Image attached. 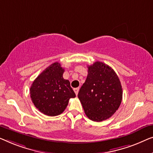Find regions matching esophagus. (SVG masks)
Masks as SVG:
<instances>
[{"instance_id":"esophagus-1","label":"esophagus","mask_w":153,"mask_h":153,"mask_svg":"<svg viewBox=\"0 0 153 153\" xmlns=\"http://www.w3.org/2000/svg\"><path fill=\"white\" fill-rule=\"evenodd\" d=\"M79 87H77V88H74V91H75V93H76V95H77V94H78V92H79Z\"/></svg>"}]
</instances>
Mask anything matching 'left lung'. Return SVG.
Returning <instances> with one entry per match:
<instances>
[{"label": "left lung", "instance_id": "8db88e82", "mask_svg": "<svg viewBox=\"0 0 153 153\" xmlns=\"http://www.w3.org/2000/svg\"><path fill=\"white\" fill-rule=\"evenodd\" d=\"M77 96L87 117L94 121H102L119 109L123 97L122 86L110 66L96 62L88 66L87 79Z\"/></svg>", "mask_w": 153, "mask_h": 153}]
</instances>
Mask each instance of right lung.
<instances>
[{
	"label": "right lung",
	"mask_w": 153,
	"mask_h": 153,
	"mask_svg": "<svg viewBox=\"0 0 153 153\" xmlns=\"http://www.w3.org/2000/svg\"><path fill=\"white\" fill-rule=\"evenodd\" d=\"M64 69L59 62L47 67L34 79L30 94L34 106L45 115H59L67 107L70 98L76 97L70 82L64 79Z\"/></svg>",
	"instance_id": "add662e5"
}]
</instances>
